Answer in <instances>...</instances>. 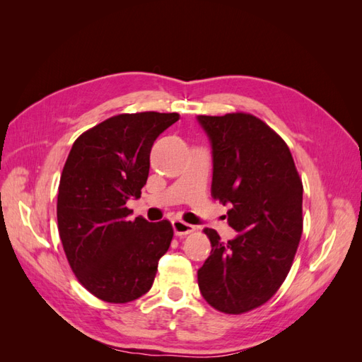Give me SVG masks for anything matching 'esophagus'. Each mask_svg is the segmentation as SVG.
<instances>
[{
    "mask_svg": "<svg viewBox=\"0 0 362 362\" xmlns=\"http://www.w3.org/2000/svg\"><path fill=\"white\" fill-rule=\"evenodd\" d=\"M172 226H173V231L177 235H187V234H192L194 231V226L181 221V218H175V221H172Z\"/></svg>",
    "mask_w": 362,
    "mask_h": 362,
    "instance_id": "esophagus-1",
    "label": "esophagus"
}]
</instances>
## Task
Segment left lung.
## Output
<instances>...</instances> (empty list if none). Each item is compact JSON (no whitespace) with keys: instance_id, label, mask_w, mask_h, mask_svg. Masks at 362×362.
Returning <instances> with one entry per match:
<instances>
[{"instance_id":"8db88e82","label":"left lung","mask_w":362,"mask_h":362,"mask_svg":"<svg viewBox=\"0 0 362 362\" xmlns=\"http://www.w3.org/2000/svg\"><path fill=\"white\" fill-rule=\"evenodd\" d=\"M213 149V198L229 205L238 233L223 243L204 233L211 254L198 270L204 299L242 314L266 303L287 278L302 237L303 185L291 152L275 131L247 113L198 116Z\"/></svg>"}]
</instances>
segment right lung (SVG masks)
I'll list each match as a JSON object with an SVG mask.
<instances>
[{
    "instance_id": "1",
    "label": "right lung",
    "mask_w": 362,
    "mask_h": 362,
    "mask_svg": "<svg viewBox=\"0 0 362 362\" xmlns=\"http://www.w3.org/2000/svg\"><path fill=\"white\" fill-rule=\"evenodd\" d=\"M178 113L117 115L74 141L57 196L59 234L69 266L98 299L127 303L149 291L173 229L169 221H131L156 139Z\"/></svg>"
}]
</instances>
